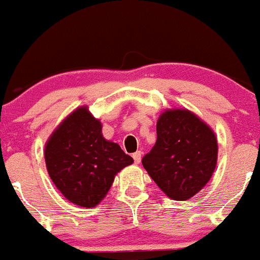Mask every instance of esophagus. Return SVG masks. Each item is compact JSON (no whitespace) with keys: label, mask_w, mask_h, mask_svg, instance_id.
I'll return each mask as SVG.
<instances>
[{"label":"esophagus","mask_w":260,"mask_h":260,"mask_svg":"<svg viewBox=\"0 0 260 260\" xmlns=\"http://www.w3.org/2000/svg\"><path fill=\"white\" fill-rule=\"evenodd\" d=\"M141 155H143V152H141V151L134 152L133 159H134V161H135V164H139V162L141 161Z\"/></svg>","instance_id":"1"}]
</instances>
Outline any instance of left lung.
<instances>
[{
    "instance_id": "1",
    "label": "left lung",
    "mask_w": 260,
    "mask_h": 260,
    "mask_svg": "<svg viewBox=\"0 0 260 260\" xmlns=\"http://www.w3.org/2000/svg\"><path fill=\"white\" fill-rule=\"evenodd\" d=\"M156 143L143 167L160 189L174 200H188L210 180L218 144L213 130L188 110H168L156 124Z\"/></svg>"
}]
</instances>
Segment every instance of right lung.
<instances>
[{"label": "right lung", "mask_w": 260, "mask_h": 260, "mask_svg": "<svg viewBox=\"0 0 260 260\" xmlns=\"http://www.w3.org/2000/svg\"><path fill=\"white\" fill-rule=\"evenodd\" d=\"M47 171L56 188L74 204L96 207L114 176L133 157L101 134V124L86 108L74 111L51 135L45 148Z\"/></svg>", "instance_id": "right-lung-1"}]
</instances>
